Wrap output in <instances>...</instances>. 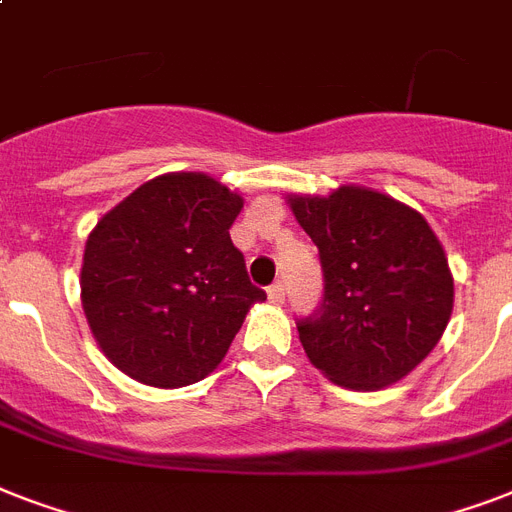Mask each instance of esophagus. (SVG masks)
Returning <instances> with one entry per match:
<instances>
[{
    "instance_id": "obj_1",
    "label": "esophagus",
    "mask_w": 512,
    "mask_h": 512,
    "mask_svg": "<svg viewBox=\"0 0 512 512\" xmlns=\"http://www.w3.org/2000/svg\"><path fill=\"white\" fill-rule=\"evenodd\" d=\"M268 300H271L273 305L284 303V284H281V281H276V284L268 287Z\"/></svg>"
}]
</instances>
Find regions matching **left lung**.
<instances>
[{
    "mask_svg": "<svg viewBox=\"0 0 512 512\" xmlns=\"http://www.w3.org/2000/svg\"><path fill=\"white\" fill-rule=\"evenodd\" d=\"M287 204L324 268V305L297 324L305 356L350 390L404 380L438 345L454 308V279L428 220L364 185Z\"/></svg>",
    "mask_w": 512,
    "mask_h": 512,
    "instance_id": "1",
    "label": "left lung"
}]
</instances>
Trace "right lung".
Here are the masks:
<instances>
[{"label":"right lung","instance_id":"1","mask_svg":"<svg viewBox=\"0 0 512 512\" xmlns=\"http://www.w3.org/2000/svg\"><path fill=\"white\" fill-rule=\"evenodd\" d=\"M244 199L204 172H167L108 209L84 244L82 308L132 380L185 388L212 374L263 303L231 225Z\"/></svg>","mask_w":512,"mask_h":512}]
</instances>
